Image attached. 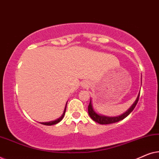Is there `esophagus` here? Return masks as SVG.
I'll use <instances>...</instances> for the list:
<instances>
[{
    "mask_svg": "<svg viewBox=\"0 0 159 159\" xmlns=\"http://www.w3.org/2000/svg\"><path fill=\"white\" fill-rule=\"evenodd\" d=\"M82 84H83V86H87L88 84V82H82Z\"/></svg>",
    "mask_w": 159,
    "mask_h": 159,
    "instance_id": "obj_1",
    "label": "esophagus"
}]
</instances>
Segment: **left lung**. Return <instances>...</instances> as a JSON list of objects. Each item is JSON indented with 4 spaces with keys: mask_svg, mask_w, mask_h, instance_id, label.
<instances>
[{
    "mask_svg": "<svg viewBox=\"0 0 159 159\" xmlns=\"http://www.w3.org/2000/svg\"><path fill=\"white\" fill-rule=\"evenodd\" d=\"M139 97H140V93H139L138 96L135 102L133 103V105L130 107L129 110H127L125 114L121 115V116H115V117H108V116H101V115L96 114V113L94 111V110H93L92 103H91V101H90V103H89V106H88V114L93 121H96L97 123L101 124V125H108V124L117 122V121H119L126 118V117H127L128 115H129L130 113L134 110V108H135L137 103H138V102Z\"/></svg>",
    "mask_w": 159,
    "mask_h": 159,
    "instance_id": "8db88e82",
    "label": "left lung"
}]
</instances>
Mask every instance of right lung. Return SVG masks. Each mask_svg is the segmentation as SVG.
Segmentation results:
<instances>
[{
	"label": "right lung",
	"mask_w": 159,
	"mask_h": 159,
	"mask_svg": "<svg viewBox=\"0 0 159 159\" xmlns=\"http://www.w3.org/2000/svg\"><path fill=\"white\" fill-rule=\"evenodd\" d=\"M67 104V103H66ZM66 107H65V108H64V113H63V114H62V116L60 117V118H58V119H56V120H55V121H49V122H42L41 124H42V125H56V124H57V123H58L59 122V121H61L62 120V119L64 118V114H65V112H66Z\"/></svg>",
	"instance_id": "add662e5"
}]
</instances>
